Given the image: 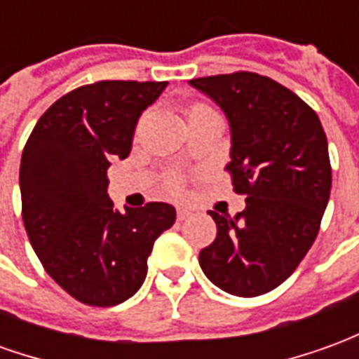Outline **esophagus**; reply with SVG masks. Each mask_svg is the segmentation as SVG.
Listing matches in <instances>:
<instances>
[{
	"instance_id": "34e87169",
	"label": "esophagus",
	"mask_w": 359,
	"mask_h": 359,
	"mask_svg": "<svg viewBox=\"0 0 359 359\" xmlns=\"http://www.w3.org/2000/svg\"><path fill=\"white\" fill-rule=\"evenodd\" d=\"M188 217H190V210H187V208H179L177 210V219L179 221H187Z\"/></svg>"
}]
</instances>
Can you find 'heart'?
<instances>
[{
  "instance_id": "obj_1",
  "label": "heart",
  "mask_w": 359,
  "mask_h": 359,
  "mask_svg": "<svg viewBox=\"0 0 359 359\" xmlns=\"http://www.w3.org/2000/svg\"><path fill=\"white\" fill-rule=\"evenodd\" d=\"M182 115H184V118H187L188 126L196 125V123H200V121H205V118L217 117V113L211 109L210 105H205V103L202 102L188 103L187 107L182 109ZM140 126H142V121H140ZM165 190L172 196L180 194V190H182V180H180V177H177V175H169V177L165 179Z\"/></svg>"
}]
</instances>
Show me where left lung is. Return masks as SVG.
I'll return each instance as SVG.
<instances>
[{
    "instance_id": "left-lung-1",
    "label": "left lung",
    "mask_w": 359,
    "mask_h": 359,
    "mask_svg": "<svg viewBox=\"0 0 359 359\" xmlns=\"http://www.w3.org/2000/svg\"><path fill=\"white\" fill-rule=\"evenodd\" d=\"M231 125L233 190L246 210L210 211L217 236L200 252L211 283L234 296H259L290 277L319 233L331 194L329 146L317 113L269 76L192 79Z\"/></svg>"
}]
</instances>
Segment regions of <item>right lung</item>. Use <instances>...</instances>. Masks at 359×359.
Returning a JSON list of instances; mask_svg holds the SVG:
<instances>
[{"mask_svg":"<svg viewBox=\"0 0 359 359\" xmlns=\"http://www.w3.org/2000/svg\"><path fill=\"white\" fill-rule=\"evenodd\" d=\"M167 82L100 81L51 105L20 159L22 221L36 256L74 300L109 308L128 300L177 211L163 202L118 213L107 196L111 159H125L142 111Z\"/></svg>","mask_w":359,"mask_h":359,"instance_id":"obj_1","label":"right lung"}]
</instances>
